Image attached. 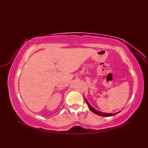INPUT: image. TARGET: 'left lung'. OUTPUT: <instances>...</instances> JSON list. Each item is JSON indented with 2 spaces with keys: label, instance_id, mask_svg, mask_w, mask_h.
<instances>
[{
  "label": "left lung",
  "instance_id": "1",
  "mask_svg": "<svg viewBox=\"0 0 148 148\" xmlns=\"http://www.w3.org/2000/svg\"><path fill=\"white\" fill-rule=\"evenodd\" d=\"M86 103H87L88 107L91 111H92L93 112L95 113V114H97V115H99V116H105V117H109V116H114L115 114H118V112H120V111H119V112H116V113H106V112H100V111H97V110H96V109H94L93 108H92V107L90 105V103H88V102L86 100Z\"/></svg>",
  "mask_w": 148,
  "mask_h": 148
}]
</instances>
